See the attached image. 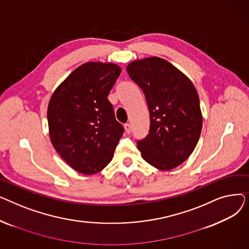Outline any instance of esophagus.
<instances>
[{"mask_svg":"<svg viewBox=\"0 0 249 249\" xmlns=\"http://www.w3.org/2000/svg\"><path fill=\"white\" fill-rule=\"evenodd\" d=\"M124 129H125V131H126V133H130L131 132V125H130L129 123H126L125 125H124Z\"/></svg>","mask_w":249,"mask_h":249,"instance_id":"obj_1","label":"esophagus"}]
</instances>
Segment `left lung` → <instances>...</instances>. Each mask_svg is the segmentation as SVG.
<instances>
[{
  "label": "left lung",
  "instance_id": "8db88e82",
  "mask_svg": "<svg viewBox=\"0 0 249 249\" xmlns=\"http://www.w3.org/2000/svg\"><path fill=\"white\" fill-rule=\"evenodd\" d=\"M126 70L144 93L150 118L149 133L137 148L150 165L171 171L187 160L199 141L203 116L198 91L163 58L136 59Z\"/></svg>",
  "mask_w": 249,
  "mask_h": 249
}]
</instances>
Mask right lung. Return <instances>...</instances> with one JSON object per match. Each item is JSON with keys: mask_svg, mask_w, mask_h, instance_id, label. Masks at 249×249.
I'll return each instance as SVG.
<instances>
[{"mask_svg": "<svg viewBox=\"0 0 249 249\" xmlns=\"http://www.w3.org/2000/svg\"><path fill=\"white\" fill-rule=\"evenodd\" d=\"M119 65L86 62L55 89L47 107L52 145L74 171L95 175L106 167L123 135L107 99Z\"/></svg>", "mask_w": 249, "mask_h": 249, "instance_id": "obj_1", "label": "right lung"}]
</instances>
